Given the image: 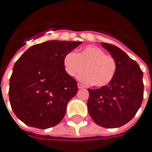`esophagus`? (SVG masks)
Segmentation results:
<instances>
[{
    "label": "esophagus",
    "instance_id": "1",
    "mask_svg": "<svg viewBox=\"0 0 152 152\" xmlns=\"http://www.w3.org/2000/svg\"><path fill=\"white\" fill-rule=\"evenodd\" d=\"M78 88H79V89H80V88H84V86L83 85L82 83H78Z\"/></svg>",
    "mask_w": 152,
    "mask_h": 152
}]
</instances>
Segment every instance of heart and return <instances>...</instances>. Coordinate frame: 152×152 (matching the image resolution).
<instances>
[{
    "label": "heart",
    "mask_w": 152,
    "mask_h": 152,
    "mask_svg": "<svg viewBox=\"0 0 152 152\" xmlns=\"http://www.w3.org/2000/svg\"><path fill=\"white\" fill-rule=\"evenodd\" d=\"M66 74L74 77L85 69L78 78L83 83H93L96 87L107 85L117 71V61L97 46H87L75 54L69 52L63 59Z\"/></svg>",
    "instance_id": "b5f03b06"
}]
</instances>
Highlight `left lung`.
I'll return each mask as SVG.
<instances>
[{"mask_svg": "<svg viewBox=\"0 0 152 152\" xmlns=\"http://www.w3.org/2000/svg\"><path fill=\"white\" fill-rule=\"evenodd\" d=\"M117 61L112 81L97 89L88 88V109L98 126L116 128L125 125L136 115L143 100V73L138 64L118 47L101 43Z\"/></svg>", "mask_w": 152, "mask_h": 152, "instance_id": "obj_1", "label": "left lung"}]
</instances>
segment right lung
<instances>
[{
  "label": "right lung",
  "instance_id": "1",
  "mask_svg": "<svg viewBox=\"0 0 152 152\" xmlns=\"http://www.w3.org/2000/svg\"><path fill=\"white\" fill-rule=\"evenodd\" d=\"M81 41L50 40L31 46L15 62L9 98L17 118L30 126L46 129L62 121L67 103L78 92L63 59Z\"/></svg>",
  "mask_w": 152,
  "mask_h": 152
}]
</instances>
